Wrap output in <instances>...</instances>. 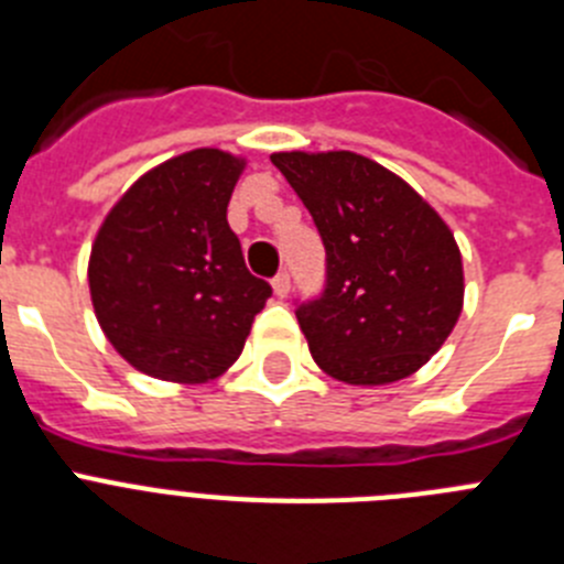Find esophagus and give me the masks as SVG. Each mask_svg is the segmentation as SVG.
Returning <instances> with one entry per match:
<instances>
[{
    "instance_id": "34e87169",
    "label": "esophagus",
    "mask_w": 564,
    "mask_h": 564,
    "mask_svg": "<svg viewBox=\"0 0 564 564\" xmlns=\"http://www.w3.org/2000/svg\"><path fill=\"white\" fill-rule=\"evenodd\" d=\"M273 293H276L279 299H285L288 293H291V273L279 271L276 276H273Z\"/></svg>"
}]
</instances>
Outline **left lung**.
<instances>
[{
    "label": "left lung",
    "instance_id": "1",
    "mask_svg": "<svg viewBox=\"0 0 564 564\" xmlns=\"http://www.w3.org/2000/svg\"><path fill=\"white\" fill-rule=\"evenodd\" d=\"M271 163L325 242V291L296 302L313 361L358 387L412 376L460 316L463 262L449 226L356 152H279Z\"/></svg>",
    "mask_w": 564,
    "mask_h": 564
}]
</instances>
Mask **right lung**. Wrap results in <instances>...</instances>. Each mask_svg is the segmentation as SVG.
Listing matches in <instances>:
<instances>
[{
	"label": "right lung",
	"instance_id": "1",
	"mask_svg": "<svg viewBox=\"0 0 564 564\" xmlns=\"http://www.w3.org/2000/svg\"><path fill=\"white\" fill-rule=\"evenodd\" d=\"M242 161L194 149L147 172L107 214L89 257L101 330L134 370L203 383L239 358L271 285L228 226Z\"/></svg>",
	"mask_w": 564,
	"mask_h": 564
}]
</instances>
